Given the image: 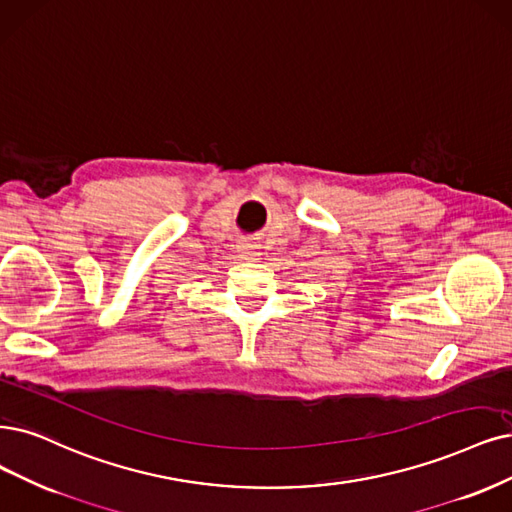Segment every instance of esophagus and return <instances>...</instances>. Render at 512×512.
Wrapping results in <instances>:
<instances>
[{
    "instance_id": "obj_1",
    "label": "esophagus",
    "mask_w": 512,
    "mask_h": 512,
    "mask_svg": "<svg viewBox=\"0 0 512 512\" xmlns=\"http://www.w3.org/2000/svg\"><path fill=\"white\" fill-rule=\"evenodd\" d=\"M238 253H240V257L242 259H251V261H255V259H259V246L257 244H253V242H240L238 244Z\"/></svg>"
}]
</instances>
